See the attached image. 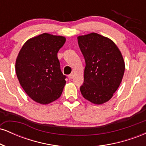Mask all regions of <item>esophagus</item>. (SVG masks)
Returning <instances> with one entry per match:
<instances>
[{"label":"esophagus","mask_w":146,"mask_h":146,"mask_svg":"<svg viewBox=\"0 0 146 146\" xmlns=\"http://www.w3.org/2000/svg\"><path fill=\"white\" fill-rule=\"evenodd\" d=\"M73 76H74L73 73H71V74H70L69 75H68V79H69V80H72V79L73 78Z\"/></svg>","instance_id":"34e87169"}]
</instances>
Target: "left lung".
Wrapping results in <instances>:
<instances>
[{"label":"left lung","instance_id":"obj_1","mask_svg":"<svg viewBox=\"0 0 146 146\" xmlns=\"http://www.w3.org/2000/svg\"><path fill=\"white\" fill-rule=\"evenodd\" d=\"M78 42L86 62L80 91L91 103L103 104L121 82L125 71L123 56L113 40L98 33L79 36Z\"/></svg>","mask_w":146,"mask_h":146}]
</instances>
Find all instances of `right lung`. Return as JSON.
<instances>
[{
	"label": "right lung",
	"instance_id": "add662e5",
	"mask_svg": "<svg viewBox=\"0 0 146 146\" xmlns=\"http://www.w3.org/2000/svg\"><path fill=\"white\" fill-rule=\"evenodd\" d=\"M66 42L49 33L30 38L22 46L16 61L20 84L33 101L48 104L61 96L66 84L58 52Z\"/></svg>",
	"mask_w": 146,
	"mask_h": 146
}]
</instances>
